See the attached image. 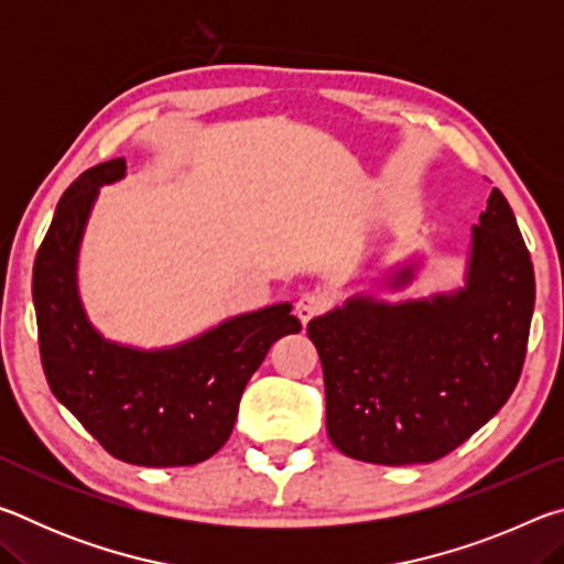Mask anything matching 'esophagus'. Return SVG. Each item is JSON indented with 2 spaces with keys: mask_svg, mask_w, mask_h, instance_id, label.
Masks as SVG:
<instances>
[{
  "mask_svg": "<svg viewBox=\"0 0 564 564\" xmlns=\"http://www.w3.org/2000/svg\"><path fill=\"white\" fill-rule=\"evenodd\" d=\"M326 295L323 293H303L299 303H295V316L301 318V323H308L313 316H318V313L326 311Z\"/></svg>",
  "mask_w": 564,
  "mask_h": 564,
  "instance_id": "34e87169",
  "label": "esophagus"
}]
</instances>
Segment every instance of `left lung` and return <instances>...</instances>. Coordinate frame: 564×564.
I'll list each match as a JSON object with an SVG mask.
<instances>
[{"label":"left lung","instance_id":"8db88e82","mask_svg":"<svg viewBox=\"0 0 564 564\" xmlns=\"http://www.w3.org/2000/svg\"><path fill=\"white\" fill-rule=\"evenodd\" d=\"M410 261L390 289L415 279ZM534 308V271L514 214L492 188L473 226L465 285L386 303L352 295L308 323L326 380V427L343 455L433 463L508 403Z\"/></svg>","mask_w":564,"mask_h":564}]
</instances>
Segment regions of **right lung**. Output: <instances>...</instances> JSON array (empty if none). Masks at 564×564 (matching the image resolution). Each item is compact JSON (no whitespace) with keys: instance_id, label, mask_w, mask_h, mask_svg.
I'll return each instance as SVG.
<instances>
[{"instance_id":"1","label":"right lung","mask_w":564,"mask_h":564,"mask_svg":"<svg viewBox=\"0 0 564 564\" xmlns=\"http://www.w3.org/2000/svg\"><path fill=\"white\" fill-rule=\"evenodd\" d=\"M113 159L74 181L34 261L32 295L46 383L113 457L131 465L204 463L234 431L243 388L279 338L301 330L291 303L241 313L186 343L141 350L91 326L76 289V259L104 184L123 178Z\"/></svg>"}]
</instances>
